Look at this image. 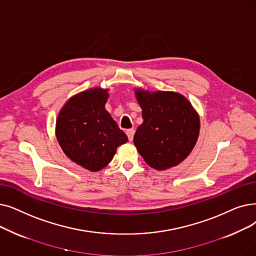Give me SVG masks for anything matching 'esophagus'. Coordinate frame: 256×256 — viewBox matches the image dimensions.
Segmentation results:
<instances>
[{
    "label": "esophagus",
    "instance_id": "obj_1",
    "mask_svg": "<svg viewBox=\"0 0 256 256\" xmlns=\"http://www.w3.org/2000/svg\"><path fill=\"white\" fill-rule=\"evenodd\" d=\"M134 134H135V130L134 128H130L126 130V135H128V138L130 141L132 140V138H134Z\"/></svg>",
    "mask_w": 256,
    "mask_h": 256
}]
</instances>
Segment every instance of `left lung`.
<instances>
[{
  "instance_id": "1",
  "label": "left lung",
  "mask_w": 256,
  "mask_h": 256,
  "mask_svg": "<svg viewBox=\"0 0 256 256\" xmlns=\"http://www.w3.org/2000/svg\"><path fill=\"white\" fill-rule=\"evenodd\" d=\"M143 124L134 136L137 150L150 168L165 170L180 164L194 148L200 118L192 104L176 92L135 91Z\"/></svg>"
}]
</instances>
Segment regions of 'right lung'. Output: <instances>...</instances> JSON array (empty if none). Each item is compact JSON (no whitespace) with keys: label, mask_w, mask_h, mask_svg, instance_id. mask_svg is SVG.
<instances>
[{"label":"right lung","mask_w":256,"mask_h":256,"mask_svg":"<svg viewBox=\"0 0 256 256\" xmlns=\"http://www.w3.org/2000/svg\"><path fill=\"white\" fill-rule=\"evenodd\" d=\"M108 90L88 88L71 97L60 110L55 132L66 157L84 168L98 172L112 161L128 137L104 106Z\"/></svg>","instance_id":"obj_1"}]
</instances>
